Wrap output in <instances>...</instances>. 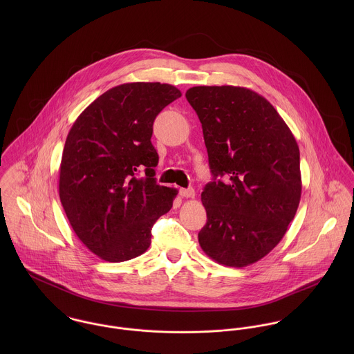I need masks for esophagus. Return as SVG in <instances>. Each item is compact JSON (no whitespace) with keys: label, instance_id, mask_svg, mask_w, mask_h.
<instances>
[{"label":"esophagus","instance_id":"34e87169","mask_svg":"<svg viewBox=\"0 0 354 354\" xmlns=\"http://www.w3.org/2000/svg\"><path fill=\"white\" fill-rule=\"evenodd\" d=\"M180 195L183 198H194L195 196V189L194 188H183V189H180Z\"/></svg>","mask_w":354,"mask_h":354}]
</instances>
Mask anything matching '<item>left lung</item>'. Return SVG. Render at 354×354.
<instances>
[{
	"label": "left lung",
	"instance_id": "left-lung-1",
	"mask_svg": "<svg viewBox=\"0 0 354 354\" xmlns=\"http://www.w3.org/2000/svg\"><path fill=\"white\" fill-rule=\"evenodd\" d=\"M202 122L212 174L202 192L203 251L245 267L285 236L301 198L300 150L274 106L244 87L199 86L185 94Z\"/></svg>",
	"mask_w": 354,
	"mask_h": 354
}]
</instances>
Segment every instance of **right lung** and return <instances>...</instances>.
<instances>
[{
	"mask_svg": "<svg viewBox=\"0 0 354 354\" xmlns=\"http://www.w3.org/2000/svg\"><path fill=\"white\" fill-rule=\"evenodd\" d=\"M180 97L170 84L113 87L77 117L66 136L61 204L80 241L106 261L146 252L153 223L173 205L177 189L156 184L152 124Z\"/></svg>",
	"mask_w": 354,
	"mask_h": 354,
	"instance_id": "obj_1",
	"label": "right lung"
}]
</instances>
